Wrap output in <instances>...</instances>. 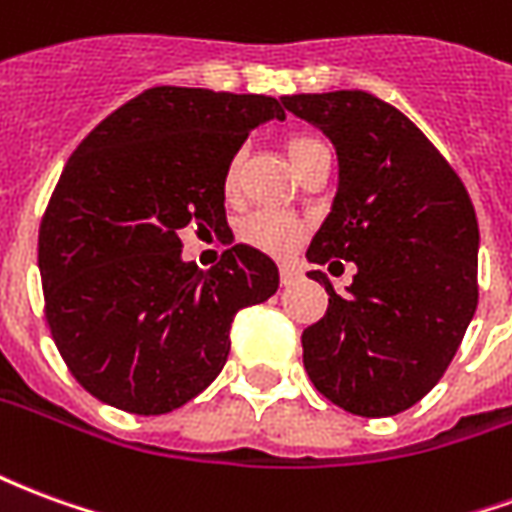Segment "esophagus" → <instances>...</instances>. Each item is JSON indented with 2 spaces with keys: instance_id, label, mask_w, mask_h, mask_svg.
I'll return each mask as SVG.
<instances>
[{
  "instance_id": "obj_1",
  "label": "esophagus",
  "mask_w": 512,
  "mask_h": 512,
  "mask_svg": "<svg viewBox=\"0 0 512 512\" xmlns=\"http://www.w3.org/2000/svg\"><path fill=\"white\" fill-rule=\"evenodd\" d=\"M296 279H299V268L290 266V263L279 266V282H282V285H293Z\"/></svg>"
}]
</instances>
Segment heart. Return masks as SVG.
I'll return each instance as SVG.
<instances>
[{
    "instance_id": "b5f03b06",
    "label": "heart",
    "mask_w": 512,
    "mask_h": 512,
    "mask_svg": "<svg viewBox=\"0 0 512 512\" xmlns=\"http://www.w3.org/2000/svg\"><path fill=\"white\" fill-rule=\"evenodd\" d=\"M285 150H288L290 164L296 172H304L310 167L312 161L323 153H329L321 139H315L310 134H293L288 136L285 142ZM241 167H244V153L238 150L227 161V169H224V191L227 197H233L238 191V183H241ZM307 230H310V222L299 216V213H285V211H255L252 216H246L241 227H238V235L241 241L249 246H255L260 252H266L271 257H288L290 252H296L299 244L307 238Z\"/></svg>"
}]
</instances>
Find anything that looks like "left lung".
I'll use <instances>...</instances> for the list:
<instances>
[{
	"label": "left lung",
	"mask_w": 512,
	"mask_h": 512,
	"mask_svg": "<svg viewBox=\"0 0 512 512\" xmlns=\"http://www.w3.org/2000/svg\"><path fill=\"white\" fill-rule=\"evenodd\" d=\"M332 139L340 183L307 260L356 266L301 334L315 389L359 417H392L439 384L477 310L480 230L469 191L400 109L365 90L285 95Z\"/></svg>",
	"instance_id": "left-lung-1"
}]
</instances>
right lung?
I'll use <instances>...</instances> for the list:
<instances>
[{"mask_svg": "<svg viewBox=\"0 0 512 512\" xmlns=\"http://www.w3.org/2000/svg\"><path fill=\"white\" fill-rule=\"evenodd\" d=\"M268 95L150 87L84 136L38 235L46 321L73 378L131 414H167L222 373L235 312L271 299L274 260L235 244L211 271L180 230L224 233V169Z\"/></svg>", "mask_w": 512, "mask_h": 512, "instance_id": "right-lung-1", "label": "right lung"}]
</instances>
